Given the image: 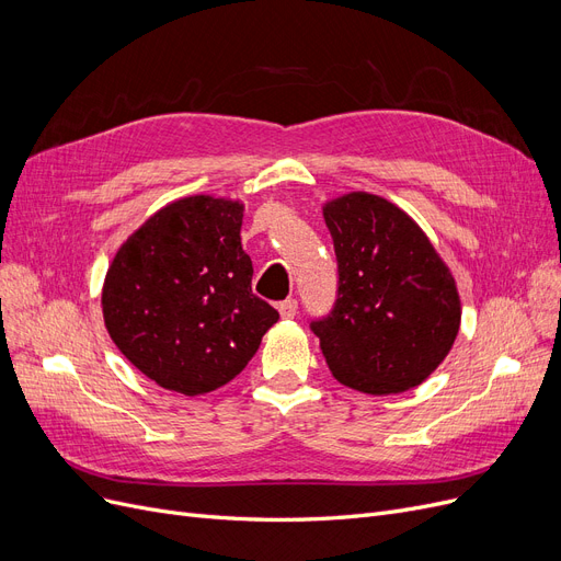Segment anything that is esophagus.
<instances>
[{
  "label": "esophagus",
  "mask_w": 561,
  "mask_h": 561,
  "mask_svg": "<svg viewBox=\"0 0 561 561\" xmlns=\"http://www.w3.org/2000/svg\"><path fill=\"white\" fill-rule=\"evenodd\" d=\"M278 312L283 319H295L299 312V301L297 299H285L283 304H278Z\"/></svg>",
  "instance_id": "esophagus-1"
}]
</instances>
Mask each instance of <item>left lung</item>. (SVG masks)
I'll list each match as a JSON object with an SVG mask.
<instances>
[{
	"mask_svg": "<svg viewBox=\"0 0 561 561\" xmlns=\"http://www.w3.org/2000/svg\"><path fill=\"white\" fill-rule=\"evenodd\" d=\"M337 299L310 324L333 377L367 394L420 386L461 324L457 283L422 228L394 203L352 192L324 203Z\"/></svg>",
	"mask_w": 561,
	"mask_h": 561,
	"instance_id": "obj_1",
	"label": "left lung"
}]
</instances>
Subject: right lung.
I'll return each mask as SVG.
<instances>
[{
    "label": "right lung",
    "instance_id": "right-lung-1",
    "mask_svg": "<svg viewBox=\"0 0 561 561\" xmlns=\"http://www.w3.org/2000/svg\"><path fill=\"white\" fill-rule=\"evenodd\" d=\"M244 203L184 196L131 232L102 285L121 354L167 390L194 397L232 381L278 312L251 291Z\"/></svg>",
    "mask_w": 561,
    "mask_h": 561
}]
</instances>
